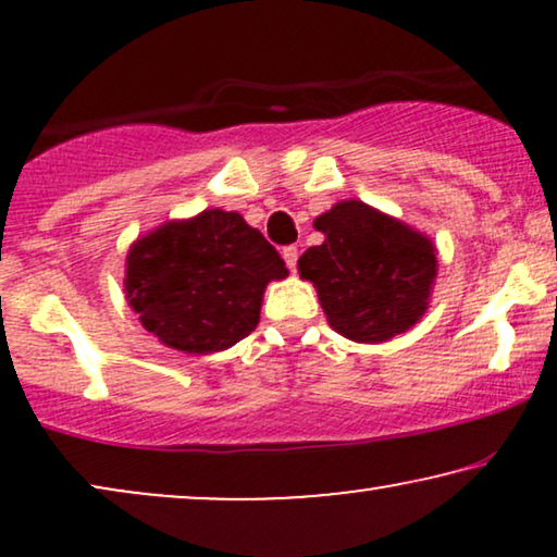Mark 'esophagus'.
Listing matches in <instances>:
<instances>
[{
	"label": "esophagus",
	"mask_w": 557,
	"mask_h": 557,
	"mask_svg": "<svg viewBox=\"0 0 557 557\" xmlns=\"http://www.w3.org/2000/svg\"><path fill=\"white\" fill-rule=\"evenodd\" d=\"M281 256H284L288 271H296V261H299V248H296V246H286L284 250H281Z\"/></svg>",
	"instance_id": "obj_1"
}]
</instances>
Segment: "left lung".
<instances>
[{
	"instance_id": "1",
	"label": "left lung",
	"mask_w": 557,
	"mask_h": 557,
	"mask_svg": "<svg viewBox=\"0 0 557 557\" xmlns=\"http://www.w3.org/2000/svg\"><path fill=\"white\" fill-rule=\"evenodd\" d=\"M322 246L299 258L330 324L347 339L385 342L410 330L429 307L436 248L425 235L360 200L314 220Z\"/></svg>"
}]
</instances>
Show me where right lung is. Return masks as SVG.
<instances>
[{
	"mask_svg": "<svg viewBox=\"0 0 557 557\" xmlns=\"http://www.w3.org/2000/svg\"><path fill=\"white\" fill-rule=\"evenodd\" d=\"M286 273L276 248L238 212L205 210L136 240L124 284L144 330L166 347L208 355L256 330L265 284Z\"/></svg>",
	"mask_w": 557,
	"mask_h": 557,
	"instance_id": "1",
	"label": "right lung"
}]
</instances>
